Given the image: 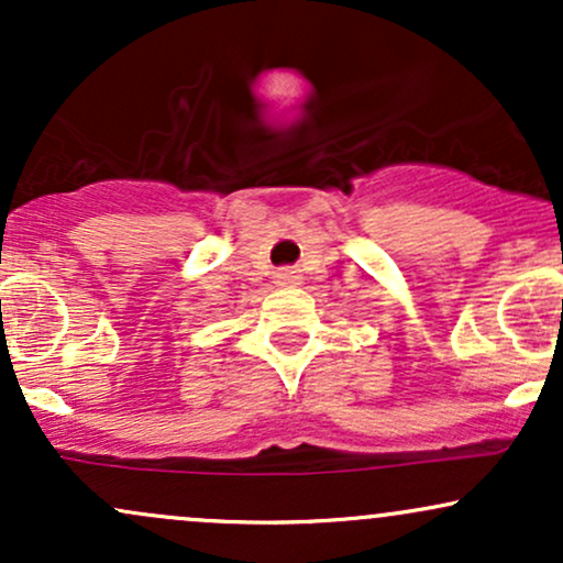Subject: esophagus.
Segmentation results:
<instances>
[{"label":"esophagus","mask_w":563,"mask_h":563,"mask_svg":"<svg viewBox=\"0 0 563 563\" xmlns=\"http://www.w3.org/2000/svg\"><path fill=\"white\" fill-rule=\"evenodd\" d=\"M275 280L280 283V286H296V283L301 280L299 277V269H294V267H280L275 273Z\"/></svg>","instance_id":"esophagus-1"}]
</instances>
